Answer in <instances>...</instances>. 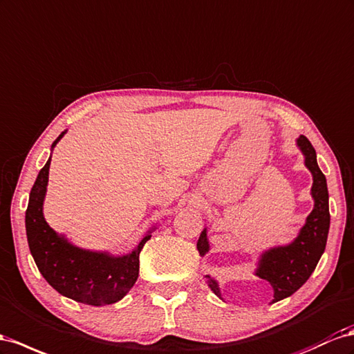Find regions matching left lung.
<instances>
[{
	"mask_svg": "<svg viewBox=\"0 0 354 354\" xmlns=\"http://www.w3.org/2000/svg\"><path fill=\"white\" fill-rule=\"evenodd\" d=\"M296 146L302 151L305 167L310 169L313 176L311 196L314 199V208L308 214L307 221H305V225L301 227L298 236L292 243L272 247L270 250H265L259 257L254 274L259 279L270 281L272 286V304L293 295L310 279L324 252V247H326L330 225L326 177H324L317 165L316 150L311 146L308 138L304 136L296 140ZM196 248L201 256H205L208 253L209 243L207 238V227H204V231L201 232ZM205 279L208 288L218 298H222L218 283L209 275H205Z\"/></svg>",
	"mask_w": 354,
	"mask_h": 354,
	"instance_id": "8db88e82",
	"label": "left lung"
}]
</instances>
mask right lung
<instances>
[{
  "mask_svg": "<svg viewBox=\"0 0 354 354\" xmlns=\"http://www.w3.org/2000/svg\"><path fill=\"white\" fill-rule=\"evenodd\" d=\"M65 132L53 141L52 150ZM50 160L52 156L37 176L25 214L28 245L37 268L46 281L66 298L95 307L118 302L138 279L140 252L150 240L153 229L141 238L131 253L122 256L86 250L71 244L47 225L43 214Z\"/></svg>",
  "mask_w": 354,
  "mask_h": 354,
  "instance_id": "obj_1",
  "label": "right lung"
}]
</instances>
